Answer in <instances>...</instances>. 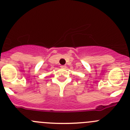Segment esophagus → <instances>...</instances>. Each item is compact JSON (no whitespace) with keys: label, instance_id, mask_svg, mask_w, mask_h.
Listing matches in <instances>:
<instances>
[{"label":"esophagus","instance_id":"1","mask_svg":"<svg viewBox=\"0 0 130 130\" xmlns=\"http://www.w3.org/2000/svg\"><path fill=\"white\" fill-rule=\"evenodd\" d=\"M61 68H62V69H65V68H66V66L65 65H62V66H61Z\"/></svg>","mask_w":130,"mask_h":130}]
</instances>
